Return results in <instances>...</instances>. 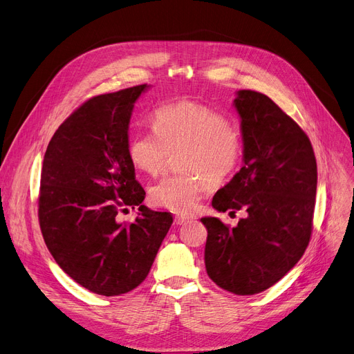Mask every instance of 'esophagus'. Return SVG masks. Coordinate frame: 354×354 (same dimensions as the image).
Segmentation results:
<instances>
[{
    "instance_id": "34e87169",
    "label": "esophagus",
    "mask_w": 354,
    "mask_h": 354,
    "mask_svg": "<svg viewBox=\"0 0 354 354\" xmlns=\"http://www.w3.org/2000/svg\"><path fill=\"white\" fill-rule=\"evenodd\" d=\"M191 221V218L189 216H175V222H176V225H185V224H188V222Z\"/></svg>"
}]
</instances>
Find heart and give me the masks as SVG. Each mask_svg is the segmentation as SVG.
Returning a JSON list of instances; mask_svg holds the SVG:
<instances>
[{
  "mask_svg": "<svg viewBox=\"0 0 354 354\" xmlns=\"http://www.w3.org/2000/svg\"><path fill=\"white\" fill-rule=\"evenodd\" d=\"M155 132H138L129 142V158L139 171L156 175L169 152L178 153L182 174L166 175L149 189L153 205L175 214H192L212 182L221 183L243 156V140L234 124L209 106L176 102L160 106L152 118Z\"/></svg>",
  "mask_w": 354,
  "mask_h": 354,
  "instance_id": "heart-1",
  "label": "heart"
}]
</instances>
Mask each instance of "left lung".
<instances>
[{"label":"left lung","mask_w":354,"mask_h":354,"mask_svg":"<svg viewBox=\"0 0 354 354\" xmlns=\"http://www.w3.org/2000/svg\"><path fill=\"white\" fill-rule=\"evenodd\" d=\"M244 166L221 188L212 207L247 212L234 228L201 218L208 230L205 267L230 292H261L300 261L313 228L317 163L310 139L268 96L238 90Z\"/></svg>","instance_id":"1"}]
</instances>
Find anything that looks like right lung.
I'll list each match as a JSON object with an SVG mask.
<instances>
[{"label": "right lung", "instance_id": "obj_1", "mask_svg": "<svg viewBox=\"0 0 354 354\" xmlns=\"http://www.w3.org/2000/svg\"><path fill=\"white\" fill-rule=\"evenodd\" d=\"M140 84L87 100L51 138L43 160L39 219L59 267L91 292L111 297L147 277L172 225L169 212L142 205L145 191L129 158V123ZM140 207L126 226L117 214Z\"/></svg>", "mask_w": 354, "mask_h": 354}]
</instances>
